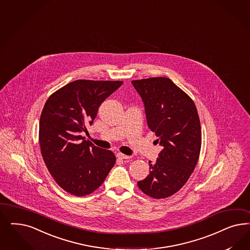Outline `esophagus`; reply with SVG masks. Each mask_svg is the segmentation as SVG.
Segmentation results:
<instances>
[{
  "label": "esophagus",
  "mask_w": 250,
  "mask_h": 250,
  "mask_svg": "<svg viewBox=\"0 0 250 250\" xmlns=\"http://www.w3.org/2000/svg\"><path fill=\"white\" fill-rule=\"evenodd\" d=\"M117 157L120 158V159H124V160H127V159L130 158L129 155H125V154L121 153H117Z\"/></svg>",
  "instance_id": "1"
}]
</instances>
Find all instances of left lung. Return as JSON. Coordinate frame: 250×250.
I'll return each mask as SVG.
<instances>
[{"mask_svg":"<svg viewBox=\"0 0 250 250\" xmlns=\"http://www.w3.org/2000/svg\"><path fill=\"white\" fill-rule=\"evenodd\" d=\"M145 103L149 128L163 146L139 188L153 199L174 195L185 185L199 160L202 129L193 100L169 78L131 81Z\"/></svg>","mask_w":250,"mask_h":250,"instance_id":"left-lung-1","label":"left lung"}]
</instances>
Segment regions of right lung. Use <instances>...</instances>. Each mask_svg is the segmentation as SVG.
<instances>
[{"label": "right lung", "mask_w": 250, "mask_h": 250, "mask_svg": "<svg viewBox=\"0 0 250 250\" xmlns=\"http://www.w3.org/2000/svg\"><path fill=\"white\" fill-rule=\"evenodd\" d=\"M123 83L121 81L76 80L57 90L41 112V154L57 184L68 193L86 196L102 183L116 156L85 141L81 132L97 117L99 105Z\"/></svg>", "instance_id": "obj_1"}]
</instances>
